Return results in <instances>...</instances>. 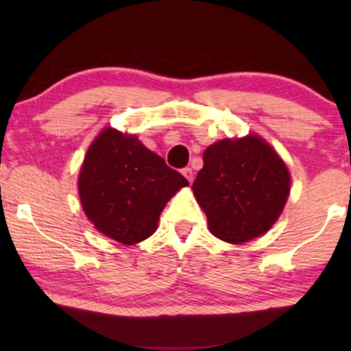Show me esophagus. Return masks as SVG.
Wrapping results in <instances>:
<instances>
[{
  "instance_id": "esophagus-1",
  "label": "esophagus",
  "mask_w": 351,
  "mask_h": 351,
  "mask_svg": "<svg viewBox=\"0 0 351 351\" xmlns=\"http://www.w3.org/2000/svg\"><path fill=\"white\" fill-rule=\"evenodd\" d=\"M182 174H184V177L189 182H193V179H195V172L191 171V167H184V169H182Z\"/></svg>"
}]
</instances>
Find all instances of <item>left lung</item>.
I'll use <instances>...</instances> for the list:
<instances>
[{"mask_svg": "<svg viewBox=\"0 0 351 351\" xmlns=\"http://www.w3.org/2000/svg\"><path fill=\"white\" fill-rule=\"evenodd\" d=\"M193 182L210 233L241 244L261 237L280 217L291 191L289 171L262 137L223 138L206 148Z\"/></svg>", "mask_w": 351, "mask_h": 351, "instance_id": "left-lung-1", "label": "left lung"}]
</instances>
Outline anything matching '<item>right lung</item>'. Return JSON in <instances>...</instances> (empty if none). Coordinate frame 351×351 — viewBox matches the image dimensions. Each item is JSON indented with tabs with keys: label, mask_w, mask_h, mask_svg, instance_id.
Wrapping results in <instances>:
<instances>
[{
	"label": "right lung",
	"mask_w": 351,
	"mask_h": 351,
	"mask_svg": "<svg viewBox=\"0 0 351 351\" xmlns=\"http://www.w3.org/2000/svg\"><path fill=\"white\" fill-rule=\"evenodd\" d=\"M189 185L136 136L105 128L90 143L78 177L84 214L95 230L132 246L152 237L167 201Z\"/></svg>",
	"instance_id": "obj_1"
}]
</instances>
